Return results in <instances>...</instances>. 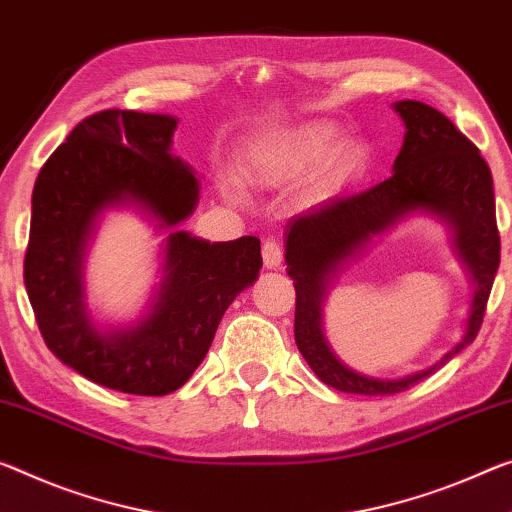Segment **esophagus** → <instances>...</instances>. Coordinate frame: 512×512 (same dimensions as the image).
Listing matches in <instances>:
<instances>
[{
  "mask_svg": "<svg viewBox=\"0 0 512 512\" xmlns=\"http://www.w3.org/2000/svg\"><path fill=\"white\" fill-rule=\"evenodd\" d=\"M262 259L266 269H278L282 264V246L275 239H266L262 246Z\"/></svg>",
  "mask_w": 512,
  "mask_h": 512,
  "instance_id": "obj_1",
  "label": "esophagus"
}]
</instances>
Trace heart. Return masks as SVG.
Wrapping results in <instances>:
<instances>
[{
    "instance_id": "1",
    "label": "heart",
    "mask_w": 512,
    "mask_h": 512,
    "mask_svg": "<svg viewBox=\"0 0 512 512\" xmlns=\"http://www.w3.org/2000/svg\"><path fill=\"white\" fill-rule=\"evenodd\" d=\"M337 139L339 127L321 120L273 129L248 145L243 173L259 186H285L310 170L307 191L312 196H328L358 180L369 161V150L362 141ZM225 193L241 200L239 182L227 180Z\"/></svg>"
}]
</instances>
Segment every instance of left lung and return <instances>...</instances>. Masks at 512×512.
I'll return each mask as SVG.
<instances>
[{
  "mask_svg": "<svg viewBox=\"0 0 512 512\" xmlns=\"http://www.w3.org/2000/svg\"><path fill=\"white\" fill-rule=\"evenodd\" d=\"M392 107L405 125L392 177L358 196L321 202L285 227L287 273L296 287V346L321 383L346 394L405 392L472 344L499 269L492 173L481 152L444 113L428 104L399 100ZM415 215H431L450 227L454 249L473 282L466 332L431 368L401 379L367 377L344 365L329 348L322 332V305L348 263L373 240Z\"/></svg>",
  "mask_w": 512,
  "mask_h": 512,
  "instance_id": "left-lung-1",
  "label": "left lung"
}]
</instances>
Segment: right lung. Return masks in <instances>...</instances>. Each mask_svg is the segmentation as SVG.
Listing matches in <instances>:
<instances>
[{
    "mask_svg": "<svg viewBox=\"0 0 512 512\" xmlns=\"http://www.w3.org/2000/svg\"><path fill=\"white\" fill-rule=\"evenodd\" d=\"M175 129L168 113H95L45 161L31 196L24 287L40 335L70 369L125 394L180 389L262 269L257 237L209 243L180 230L196 212L200 180L173 154ZM111 208H134L167 234L160 285L129 324H100L85 298L87 248Z\"/></svg>",
    "mask_w": 512,
    "mask_h": 512,
    "instance_id": "obj_1",
    "label": "right lung"
}]
</instances>
